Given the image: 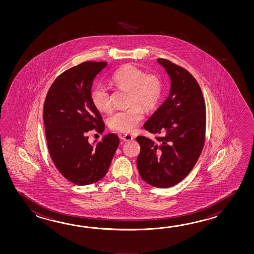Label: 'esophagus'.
<instances>
[{
  "instance_id": "obj_1",
  "label": "esophagus",
  "mask_w": 254,
  "mask_h": 254,
  "mask_svg": "<svg viewBox=\"0 0 254 254\" xmlns=\"http://www.w3.org/2000/svg\"><path fill=\"white\" fill-rule=\"evenodd\" d=\"M121 139L123 140H125V141H129V140H131L133 139V137H132V135L131 134H123L121 135Z\"/></svg>"
}]
</instances>
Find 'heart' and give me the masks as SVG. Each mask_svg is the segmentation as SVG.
I'll use <instances>...</instances> for the list:
<instances>
[{"label": "heart", "mask_w": 254, "mask_h": 254, "mask_svg": "<svg viewBox=\"0 0 254 254\" xmlns=\"http://www.w3.org/2000/svg\"><path fill=\"white\" fill-rule=\"evenodd\" d=\"M111 82L114 86L129 91L126 110L116 112L108 120L110 128L117 131H133L143 118L142 106L146 111L155 108L162 95V81L153 73H146L132 65H125L114 73ZM92 104L99 112L110 113L113 109L108 89L103 84L93 87L91 92Z\"/></svg>", "instance_id": "heart-1"}]
</instances>
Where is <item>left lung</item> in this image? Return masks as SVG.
<instances>
[{"mask_svg":"<svg viewBox=\"0 0 254 254\" xmlns=\"http://www.w3.org/2000/svg\"><path fill=\"white\" fill-rule=\"evenodd\" d=\"M171 80L167 99L143 127L156 140L138 136L137 167L141 179L158 188L182 182L194 167L205 140V102L194 77L183 67L158 59Z\"/></svg>","mask_w":254,"mask_h":254,"instance_id":"1","label":"left lung"}]
</instances>
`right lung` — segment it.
Returning a JSON list of instances; mask_svg holds the SVG:
<instances>
[{"instance_id":"obj_1","label":"right lung","mask_w":254,"mask_h":254,"mask_svg":"<svg viewBox=\"0 0 254 254\" xmlns=\"http://www.w3.org/2000/svg\"><path fill=\"white\" fill-rule=\"evenodd\" d=\"M107 66L105 62H84L56 78L43 106L49 152L64 177L77 185L94 184L108 172L119 137L104 135L91 144L87 132H103V117L91 100L92 82Z\"/></svg>"}]
</instances>
